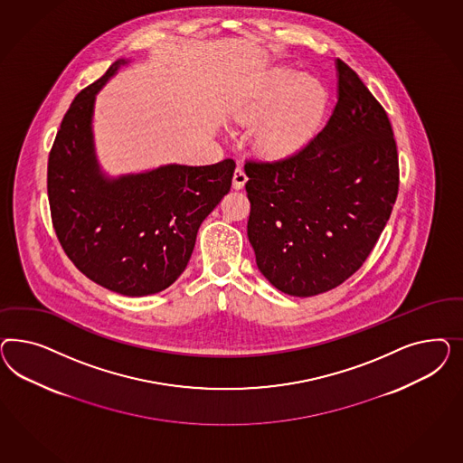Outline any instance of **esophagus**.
Masks as SVG:
<instances>
[{
    "label": "esophagus",
    "mask_w": 463,
    "mask_h": 463,
    "mask_svg": "<svg viewBox=\"0 0 463 463\" xmlns=\"http://www.w3.org/2000/svg\"><path fill=\"white\" fill-rule=\"evenodd\" d=\"M248 182V175H246V171L242 166H236L234 169V176H232V186L236 188V190H241L242 186H244V183Z\"/></svg>",
    "instance_id": "1"
}]
</instances>
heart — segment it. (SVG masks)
Segmentation results:
<instances>
[{
	"label": "heart",
	"mask_w": 463,
	"mask_h": 463,
	"mask_svg": "<svg viewBox=\"0 0 463 463\" xmlns=\"http://www.w3.org/2000/svg\"><path fill=\"white\" fill-rule=\"evenodd\" d=\"M324 109L321 84L294 72H283L258 105L244 115L246 120H260L256 132L258 147L269 156L290 155L300 147L317 124Z\"/></svg>",
	"instance_id": "b5f03b06"
}]
</instances>
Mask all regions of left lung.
I'll list each match as a JSON object with an SVG mask.
<instances>
[{
  "label": "left lung",
  "instance_id": "left-lung-1",
  "mask_svg": "<svg viewBox=\"0 0 463 463\" xmlns=\"http://www.w3.org/2000/svg\"><path fill=\"white\" fill-rule=\"evenodd\" d=\"M336 107L294 155L248 159V238L273 287L295 297L336 288L375 248L399 192L387 112L337 59Z\"/></svg>",
  "mask_w": 463,
  "mask_h": 463
}]
</instances>
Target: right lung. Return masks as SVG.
Returning <instances> with one entry per match:
<instances>
[{"mask_svg": "<svg viewBox=\"0 0 463 463\" xmlns=\"http://www.w3.org/2000/svg\"><path fill=\"white\" fill-rule=\"evenodd\" d=\"M124 62L72 99L49 153L47 195L57 239L74 267L112 292L142 297L168 288L184 271L198 227L231 190L236 163L227 157L103 178L91 142L93 101Z\"/></svg>", "mask_w": 463, "mask_h": 463, "instance_id": "right-lung-1", "label": "right lung"}]
</instances>
